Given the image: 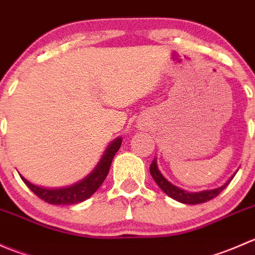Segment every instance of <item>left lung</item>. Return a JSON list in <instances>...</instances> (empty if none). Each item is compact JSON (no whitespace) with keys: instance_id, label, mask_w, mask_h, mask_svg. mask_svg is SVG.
<instances>
[{"instance_id":"obj_1","label":"left lung","mask_w":255,"mask_h":255,"mask_svg":"<svg viewBox=\"0 0 255 255\" xmlns=\"http://www.w3.org/2000/svg\"><path fill=\"white\" fill-rule=\"evenodd\" d=\"M150 175L153 176V179L155 180L158 186L160 187V189L163 190L168 196H170L171 199L176 200V201L182 202V204H187V205L204 204V202H207L210 201V200L215 199L216 196H218V195L222 192V190L230 184L231 180H232L233 176H235L233 175L225 185H223V186L218 187V189L208 190V191H201V192H187V191H184V190L179 189V187H176L175 185L170 184L165 177L161 175L155 160H153V163L150 164Z\"/></svg>"}]
</instances>
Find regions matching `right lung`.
I'll return each mask as SVG.
<instances>
[{
	"mask_svg": "<svg viewBox=\"0 0 255 255\" xmlns=\"http://www.w3.org/2000/svg\"><path fill=\"white\" fill-rule=\"evenodd\" d=\"M121 138L113 140L110 144L109 148L105 151V155L102 156L101 161L99 163V165L96 166L94 171L90 174L86 179L82 180L81 182L73 185L70 187H65V189H58V190H49V189H42V187H38L35 185L30 184L29 181L22 177V180L24 181V184L37 195L39 199H42L43 201L48 202L50 205H74L79 204V202L85 201L86 199H89L90 196L95 194L97 191L100 186L102 185L104 180L106 179L107 174H109L110 166H111L112 159L115 156V154L117 153L118 149H120Z\"/></svg>",
	"mask_w": 255,
	"mask_h": 255,
	"instance_id": "add662e5",
	"label": "right lung"
}]
</instances>
